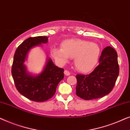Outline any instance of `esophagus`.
Masks as SVG:
<instances>
[{
	"label": "esophagus",
	"instance_id": "esophagus-1",
	"mask_svg": "<svg viewBox=\"0 0 130 130\" xmlns=\"http://www.w3.org/2000/svg\"><path fill=\"white\" fill-rule=\"evenodd\" d=\"M64 73L66 76H69L70 74V72H69V71L67 70H64Z\"/></svg>",
	"mask_w": 130,
	"mask_h": 130
}]
</instances>
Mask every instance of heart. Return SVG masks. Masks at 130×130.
Masks as SVG:
<instances>
[{"label": "heart", "instance_id": "obj_1", "mask_svg": "<svg viewBox=\"0 0 130 130\" xmlns=\"http://www.w3.org/2000/svg\"><path fill=\"white\" fill-rule=\"evenodd\" d=\"M51 54L58 63L64 64L74 58V66L78 70L86 73L92 70L98 61L100 48L95 42L79 39L63 41L61 48L51 50Z\"/></svg>", "mask_w": 130, "mask_h": 130}]
</instances>
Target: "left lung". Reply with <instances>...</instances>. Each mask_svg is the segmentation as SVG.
Listing matches in <instances>:
<instances>
[{
    "instance_id": "8db88e82",
    "label": "left lung",
    "mask_w": 130,
    "mask_h": 130,
    "mask_svg": "<svg viewBox=\"0 0 130 130\" xmlns=\"http://www.w3.org/2000/svg\"><path fill=\"white\" fill-rule=\"evenodd\" d=\"M99 64L89 74L76 75V93L85 100L102 98L113 89L120 68L117 51L108 46L103 50Z\"/></svg>"
}]
</instances>
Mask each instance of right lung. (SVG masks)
<instances>
[{
	"mask_svg": "<svg viewBox=\"0 0 130 130\" xmlns=\"http://www.w3.org/2000/svg\"><path fill=\"white\" fill-rule=\"evenodd\" d=\"M47 41V37L28 38L18 46L13 57L12 75L16 88L23 96L35 102H44L53 97L58 83L64 78V69L55 66L50 58L39 75L34 76L26 72L24 62L28 51Z\"/></svg>",
	"mask_w": 130,
	"mask_h": 130,
	"instance_id": "add662e5",
	"label": "right lung"
}]
</instances>
